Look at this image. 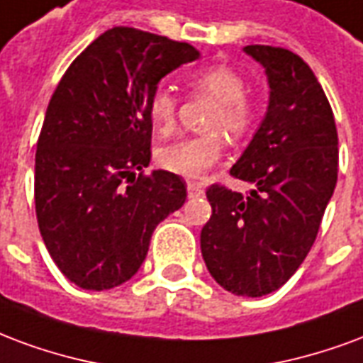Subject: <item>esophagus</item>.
<instances>
[{"label": "esophagus", "mask_w": 363, "mask_h": 363, "mask_svg": "<svg viewBox=\"0 0 363 363\" xmlns=\"http://www.w3.org/2000/svg\"><path fill=\"white\" fill-rule=\"evenodd\" d=\"M186 190H189V196L190 198H194V196H202L203 194V189L202 184H198V182H186Z\"/></svg>", "instance_id": "34e87169"}]
</instances>
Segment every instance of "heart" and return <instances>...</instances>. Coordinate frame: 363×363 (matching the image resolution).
<instances>
[{"instance_id":"b5f03b06","label":"heart","mask_w":363,"mask_h":363,"mask_svg":"<svg viewBox=\"0 0 363 363\" xmlns=\"http://www.w3.org/2000/svg\"><path fill=\"white\" fill-rule=\"evenodd\" d=\"M186 86L194 96L216 101L209 117V130H225L230 136H242L254 123L256 106L246 96V79L227 65L196 69L186 74ZM179 99L167 88H157L147 101V119L157 134H171L177 123ZM223 154L219 134L182 138L157 150V163L169 173L198 179L216 165Z\"/></svg>"}]
</instances>
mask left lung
<instances>
[{
    "label": "left lung",
    "instance_id": "1",
    "mask_svg": "<svg viewBox=\"0 0 363 363\" xmlns=\"http://www.w3.org/2000/svg\"><path fill=\"white\" fill-rule=\"evenodd\" d=\"M265 69L264 121L230 174L254 184L240 192L213 184L211 217L200 235L209 275L236 296L281 289L308 256L339 173V136L323 88L296 53L246 45Z\"/></svg>",
    "mask_w": 363,
    "mask_h": 363
}]
</instances>
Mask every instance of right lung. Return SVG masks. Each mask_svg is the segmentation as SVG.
Segmentation results:
<instances>
[{"label":"right lung","instance_id":"1","mask_svg":"<svg viewBox=\"0 0 363 363\" xmlns=\"http://www.w3.org/2000/svg\"><path fill=\"white\" fill-rule=\"evenodd\" d=\"M198 57L190 44L115 26L72 61L50 99L36 146V217L55 265L84 291L134 277L155 227L186 200L179 174L142 171L152 160L150 96Z\"/></svg>","mask_w":363,"mask_h":363}]
</instances>
